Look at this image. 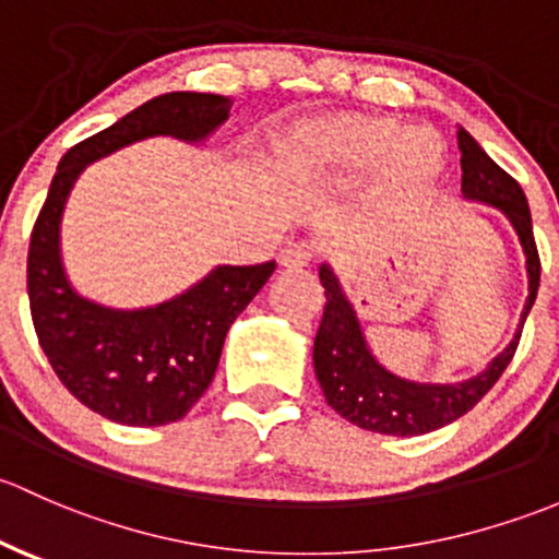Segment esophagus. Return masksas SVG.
I'll list each match as a JSON object with an SVG mask.
<instances>
[{
  "label": "esophagus",
  "instance_id": "34e87169",
  "mask_svg": "<svg viewBox=\"0 0 559 559\" xmlns=\"http://www.w3.org/2000/svg\"><path fill=\"white\" fill-rule=\"evenodd\" d=\"M314 252L312 247L304 245V241H296V245H287L285 250L280 252V263L285 269H307L312 263Z\"/></svg>",
  "mask_w": 559,
  "mask_h": 559
}]
</instances>
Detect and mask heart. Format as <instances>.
I'll use <instances>...</instances> for the list:
<instances>
[{
  "label": "heart",
  "mask_w": 559,
  "mask_h": 559,
  "mask_svg": "<svg viewBox=\"0 0 559 559\" xmlns=\"http://www.w3.org/2000/svg\"><path fill=\"white\" fill-rule=\"evenodd\" d=\"M290 158L301 169L322 171H358L377 160V191L390 199L428 191L444 169V153L430 131H401L382 115H336L301 126Z\"/></svg>",
  "instance_id": "heart-1"
}]
</instances>
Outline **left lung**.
Returning a JSON list of instances; mask_svg holds the SVG:
<instances>
[{
	"label": "left lung",
	"mask_w": 559,
	"mask_h": 559,
	"mask_svg": "<svg viewBox=\"0 0 559 559\" xmlns=\"http://www.w3.org/2000/svg\"><path fill=\"white\" fill-rule=\"evenodd\" d=\"M457 147L465 199L487 201V204L503 210L525 247L527 277H531V293H527L525 312H522V325H525L540 282V258L536 237H533L531 206H527L520 182L509 171L500 169L468 131H457ZM320 282L325 287V312H322L318 338H314V373H318L322 395H325L328 406L342 414L347 423L373 430V433L423 436L454 423L490 393L520 344L522 331H516L514 342L492 360L490 368L468 382H406V379L384 371L368 353L360 322L344 298L336 274L322 266Z\"/></svg>",
	"instance_id": "1"
}]
</instances>
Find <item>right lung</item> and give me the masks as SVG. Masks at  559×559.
Wrapping results in <instances>:
<instances>
[{
	"mask_svg": "<svg viewBox=\"0 0 559 559\" xmlns=\"http://www.w3.org/2000/svg\"><path fill=\"white\" fill-rule=\"evenodd\" d=\"M234 102L217 94L155 96L118 123L69 147L28 241L26 287L39 347L61 384L91 412L120 425L177 423L206 393L223 342L277 263L217 266L171 301L136 312L99 307L69 287L59 258V221L69 191L91 160L145 136L204 140Z\"/></svg>",
	"mask_w": 559,
	"mask_h": 559,
	"instance_id": "obj_1",
	"label": "right lung"
}]
</instances>
